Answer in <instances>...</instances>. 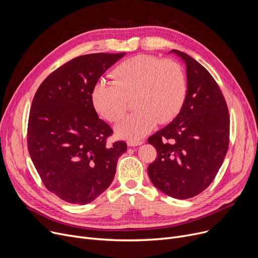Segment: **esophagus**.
<instances>
[{
	"mask_svg": "<svg viewBox=\"0 0 258 258\" xmlns=\"http://www.w3.org/2000/svg\"><path fill=\"white\" fill-rule=\"evenodd\" d=\"M142 143H144L143 140H128L127 141L128 146H138V145H141Z\"/></svg>",
	"mask_w": 258,
	"mask_h": 258,
	"instance_id": "obj_1",
	"label": "esophagus"
}]
</instances>
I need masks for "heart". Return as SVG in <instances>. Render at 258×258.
<instances>
[{
    "mask_svg": "<svg viewBox=\"0 0 258 258\" xmlns=\"http://www.w3.org/2000/svg\"><path fill=\"white\" fill-rule=\"evenodd\" d=\"M114 81L99 80L91 93L95 110L105 120L116 123L124 116L127 99L134 97L137 110L117 126L122 138L137 140L157 122L168 123L185 102L187 79L183 67L172 59L140 54L114 68Z\"/></svg>",
    "mask_w": 258,
    "mask_h": 258,
    "instance_id": "1",
    "label": "heart"
}]
</instances>
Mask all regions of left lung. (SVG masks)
Returning <instances> with one entry per match:
<instances>
[{
    "label": "left lung",
    "instance_id": "obj_1",
    "mask_svg": "<svg viewBox=\"0 0 258 258\" xmlns=\"http://www.w3.org/2000/svg\"><path fill=\"white\" fill-rule=\"evenodd\" d=\"M186 64L187 94L180 113L148 138L157 150L148 165L152 183L165 195L190 199L211 184L229 146L230 117L222 91L191 56L171 50Z\"/></svg>",
    "mask_w": 258,
    "mask_h": 258
}]
</instances>
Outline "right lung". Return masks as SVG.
<instances>
[{"label": "right lung", "mask_w": 258, "mask_h": 258, "mask_svg": "<svg viewBox=\"0 0 258 258\" xmlns=\"http://www.w3.org/2000/svg\"><path fill=\"white\" fill-rule=\"evenodd\" d=\"M125 53L75 57L53 71L32 100L27 144L48 190L71 204L99 197L115 177L124 141L107 144L113 130L98 118L91 99L94 85Z\"/></svg>", "instance_id": "1"}]
</instances>
